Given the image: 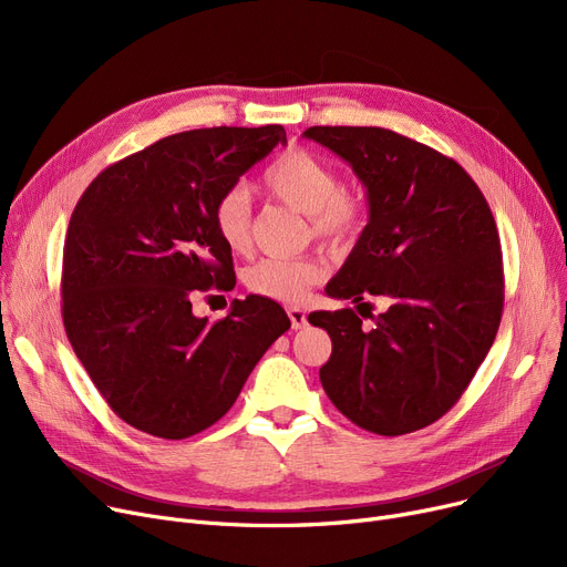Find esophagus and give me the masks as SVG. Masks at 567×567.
<instances>
[{"instance_id":"34e87169","label":"esophagus","mask_w":567,"mask_h":567,"mask_svg":"<svg viewBox=\"0 0 567 567\" xmlns=\"http://www.w3.org/2000/svg\"><path fill=\"white\" fill-rule=\"evenodd\" d=\"M287 315H289V321H291V329H303V326H308V315L306 310L301 308H287Z\"/></svg>"}]
</instances>
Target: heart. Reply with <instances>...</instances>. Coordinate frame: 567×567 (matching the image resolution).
<instances>
[{"instance_id":"obj_1","label":"heart","mask_w":567,"mask_h":567,"mask_svg":"<svg viewBox=\"0 0 567 567\" xmlns=\"http://www.w3.org/2000/svg\"><path fill=\"white\" fill-rule=\"evenodd\" d=\"M261 188L293 212L308 216L312 236L331 246H347L359 234L365 204L363 197L340 186L338 172L303 148H289L261 174ZM214 229L231 252H244L250 246V195L234 186L214 204ZM326 266L319 259H276L266 257L246 268V287L264 299L296 303L321 282Z\"/></svg>"}]
</instances>
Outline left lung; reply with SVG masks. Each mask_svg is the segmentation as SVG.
Wrapping results in <instances>:
<instances>
[{"instance_id": "8db88e82", "label": "left lung", "mask_w": 567, "mask_h": 567, "mask_svg": "<svg viewBox=\"0 0 567 567\" xmlns=\"http://www.w3.org/2000/svg\"><path fill=\"white\" fill-rule=\"evenodd\" d=\"M303 135L351 165L370 208L326 293L355 308L368 293L391 301L370 315V329L349 308L308 317L333 342L319 370L323 391L368 432L427 427L462 398L501 323L503 261L487 199L453 158L393 131L312 126Z\"/></svg>"}]
</instances>
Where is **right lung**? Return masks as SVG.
<instances>
[{
    "label": "right lung",
    "mask_w": 567,
    "mask_h": 567,
    "mask_svg": "<svg viewBox=\"0 0 567 567\" xmlns=\"http://www.w3.org/2000/svg\"><path fill=\"white\" fill-rule=\"evenodd\" d=\"M276 144L282 126L176 133L103 169L75 206L64 329L110 409L140 432L174 441L212 427L291 326L264 296L214 323L190 303L234 278L214 204Z\"/></svg>",
    "instance_id": "obj_1"
}]
</instances>
